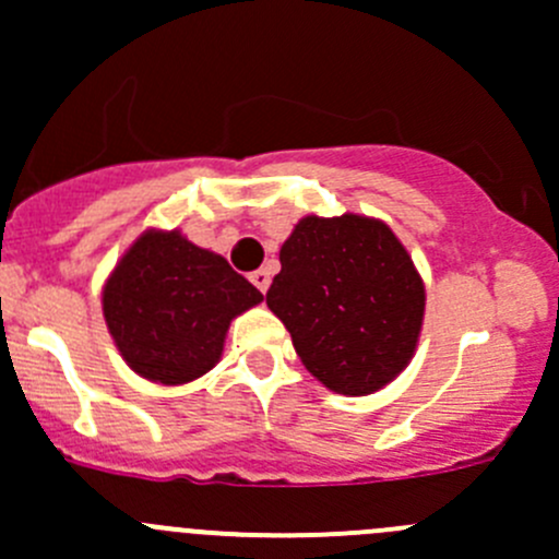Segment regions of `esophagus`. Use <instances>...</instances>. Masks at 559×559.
<instances>
[{
	"mask_svg": "<svg viewBox=\"0 0 559 559\" xmlns=\"http://www.w3.org/2000/svg\"><path fill=\"white\" fill-rule=\"evenodd\" d=\"M250 281H253V286L259 292H267L270 289V270H255V273H250Z\"/></svg>",
	"mask_w": 559,
	"mask_h": 559,
	"instance_id": "obj_1",
	"label": "esophagus"
}]
</instances>
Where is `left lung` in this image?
Here are the masks:
<instances>
[{
	"mask_svg": "<svg viewBox=\"0 0 559 559\" xmlns=\"http://www.w3.org/2000/svg\"><path fill=\"white\" fill-rule=\"evenodd\" d=\"M278 259L267 306L325 389L367 397L408 367L425 322V281L383 221L306 215Z\"/></svg>",
	"mask_w": 559,
	"mask_h": 559,
	"instance_id": "1",
	"label": "left lung"
}]
</instances>
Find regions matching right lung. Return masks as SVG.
Segmentation results:
<instances>
[{"label": "right lung", "instance_id": "obj_1", "mask_svg": "<svg viewBox=\"0 0 559 559\" xmlns=\"http://www.w3.org/2000/svg\"><path fill=\"white\" fill-rule=\"evenodd\" d=\"M264 295L221 253L198 248L179 228H145L102 286V311L132 372L185 385L223 358L231 320Z\"/></svg>", "mask_w": 559, "mask_h": 559}]
</instances>
